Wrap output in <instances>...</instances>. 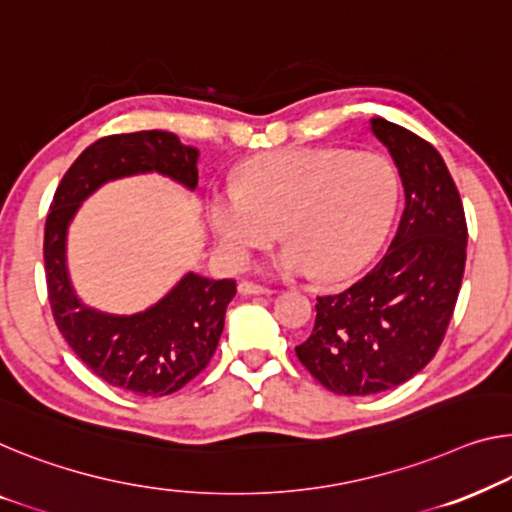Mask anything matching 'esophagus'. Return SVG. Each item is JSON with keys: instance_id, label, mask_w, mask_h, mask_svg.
<instances>
[{"instance_id": "34e87169", "label": "esophagus", "mask_w": 512, "mask_h": 512, "mask_svg": "<svg viewBox=\"0 0 512 512\" xmlns=\"http://www.w3.org/2000/svg\"><path fill=\"white\" fill-rule=\"evenodd\" d=\"M239 292L241 294H271V289L264 285H257V282H253V280H241Z\"/></svg>"}]
</instances>
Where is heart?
Masks as SVG:
<instances>
[{
  "mask_svg": "<svg viewBox=\"0 0 512 512\" xmlns=\"http://www.w3.org/2000/svg\"><path fill=\"white\" fill-rule=\"evenodd\" d=\"M398 172L375 151L280 149L239 167L234 188L211 190L207 218L230 266L289 241L276 257L287 276L345 278L384 241L398 207Z\"/></svg>",
  "mask_w": 512,
  "mask_h": 512,
  "instance_id": "heart-1",
  "label": "heart"
}]
</instances>
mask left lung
Masks as SVG:
<instances>
[{
	"instance_id": "1",
	"label": "left lung",
	"mask_w": 512,
	"mask_h": 512,
	"mask_svg": "<svg viewBox=\"0 0 512 512\" xmlns=\"http://www.w3.org/2000/svg\"><path fill=\"white\" fill-rule=\"evenodd\" d=\"M372 133L402 179L398 232L375 269L345 292L317 296L315 329L296 347L310 375L340 395L388 391L432 361L467 262V218L439 151L379 117Z\"/></svg>"
}]
</instances>
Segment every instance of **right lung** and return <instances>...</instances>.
Instances as JSON below:
<instances>
[{
    "label": "right lung",
    "instance_id": "obj_1",
    "mask_svg": "<svg viewBox=\"0 0 512 512\" xmlns=\"http://www.w3.org/2000/svg\"><path fill=\"white\" fill-rule=\"evenodd\" d=\"M151 170L195 188L197 151L165 131L105 135L89 144L59 181L43 234L45 285L59 333L96 377L144 398L179 391L207 368L236 294L234 280L188 273L163 301L133 317L101 315L75 299L66 273L73 213L101 183Z\"/></svg>",
    "mask_w": 512,
    "mask_h": 512
}]
</instances>
